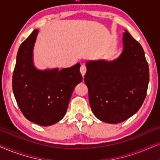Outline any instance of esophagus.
I'll use <instances>...</instances> for the list:
<instances>
[{
	"label": "esophagus",
	"instance_id": "1",
	"mask_svg": "<svg viewBox=\"0 0 160 160\" xmlns=\"http://www.w3.org/2000/svg\"><path fill=\"white\" fill-rule=\"evenodd\" d=\"M80 72H81L82 77L85 75V74H86V67L85 65H82L81 67H80Z\"/></svg>",
	"mask_w": 160,
	"mask_h": 160
}]
</instances>
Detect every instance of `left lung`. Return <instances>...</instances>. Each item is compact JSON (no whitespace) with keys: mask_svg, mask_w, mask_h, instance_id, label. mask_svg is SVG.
Here are the masks:
<instances>
[{"mask_svg":"<svg viewBox=\"0 0 160 160\" xmlns=\"http://www.w3.org/2000/svg\"><path fill=\"white\" fill-rule=\"evenodd\" d=\"M123 50L113 61L86 62L84 80L94 116L104 122L118 123L136 113L143 103L149 82L144 50L127 30Z\"/></svg>","mask_w":160,"mask_h":160,"instance_id":"obj_1","label":"left lung"}]
</instances>
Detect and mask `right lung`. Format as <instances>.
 I'll return each instance as SVG.
<instances>
[{
	"label": "right lung",
	"mask_w": 160,
	"mask_h": 160,
	"mask_svg": "<svg viewBox=\"0 0 160 160\" xmlns=\"http://www.w3.org/2000/svg\"><path fill=\"white\" fill-rule=\"evenodd\" d=\"M36 29L19 48L12 78V89L21 112L28 120L48 127L67 112L74 88L82 82L80 63L59 70L38 69L33 63Z\"/></svg>",
	"instance_id": "right-lung-1"
}]
</instances>
